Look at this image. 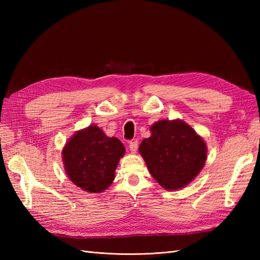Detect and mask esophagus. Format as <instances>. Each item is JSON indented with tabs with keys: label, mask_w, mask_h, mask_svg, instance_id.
<instances>
[{
	"label": "esophagus",
	"mask_w": 260,
	"mask_h": 260,
	"mask_svg": "<svg viewBox=\"0 0 260 260\" xmlns=\"http://www.w3.org/2000/svg\"><path fill=\"white\" fill-rule=\"evenodd\" d=\"M138 145H139V143H138L137 140L131 141L130 144H129V148H130L131 153H136L138 151Z\"/></svg>",
	"instance_id": "esophagus-1"
}]
</instances>
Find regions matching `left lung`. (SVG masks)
Wrapping results in <instances>:
<instances>
[{"instance_id":"left-lung-1","label":"left lung","mask_w":260,"mask_h":260,"mask_svg":"<svg viewBox=\"0 0 260 260\" xmlns=\"http://www.w3.org/2000/svg\"><path fill=\"white\" fill-rule=\"evenodd\" d=\"M151 132L152 136L141 142L139 152L153 178L167 190L190 183L207 158L204 140L181 120H159Z\"/></svg>"}]
</instances>
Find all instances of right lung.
Here are the masks:
<instances>
[{"label": "right lung", "mask_w": 260, "mask_h": 260, "mask_svg": "<svg viewBox=\"0 0 260 260\" xmlns=\"http://www.w3.org/2000/svg\"><path fill=\"white\" fill-rule=\"evenodd\" d=\"M124 146L108 138L96 125H89L70 139L62 149L67 176L89 193H100L112 184Z\"/></svg>", "instance_id": "add662e5"}]
</instances>
